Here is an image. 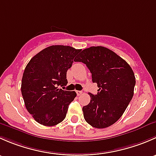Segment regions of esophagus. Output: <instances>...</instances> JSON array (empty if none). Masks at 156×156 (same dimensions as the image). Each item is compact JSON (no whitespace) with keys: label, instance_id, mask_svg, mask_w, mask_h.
I'll return each instance as SVG.
<instances>
[{"label":"esophagus","instance_id":"34e87169","mask_svg":"<svg viewBox=\"0 0 156 156\" xmlns=\"http://www.w3.org/2000/svg\"><path fill=\"white\" fill-rule=\"evenodd\" d=\"M82 91L81 90H76V94H77V95L78 96H80V95H81V94H82Z\"/></svg>","mask_w":156,"mask_h":156}]
</instances>
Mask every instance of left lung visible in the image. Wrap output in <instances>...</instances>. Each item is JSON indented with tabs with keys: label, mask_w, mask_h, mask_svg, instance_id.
I'll list each match as a JSON object with an SVG mask.
<instances>
[{
	"label": "left lung",
	"mask_w": 156,
	"mask_h": 156,
	"mask_svg": "<svg viewBox=\"0 0 156 156\" xmlns=\"http://www.w3.org/2000/svg\"><path fill=\"white\" fill-rule=\"evenodd\" d=\"M75 61L86 64L99 87L97 94H89L90 101L82 108L84 119L96 128L111 126L122 117L133 96L136 80L131 67L101 46L84 49Z\"/></svg>",
	"instance_id": "left-lung-1"
}]
</instances>
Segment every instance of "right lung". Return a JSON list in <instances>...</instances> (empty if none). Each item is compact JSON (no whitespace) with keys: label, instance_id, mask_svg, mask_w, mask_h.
Segmentation results:
<instances>
[{"label":"right lung","instance_id":"right-lung-1","mask_svg":"<svg viewBox=\"0 0 156 156\" xmlns=\"http://www.w3.org/2000/svg\"><path fill=\"white\" fill-rule=\"evenodd\" d=\"M81 50L53 45L33 56L22 78L21 92L26 109L34 120L44 126H54L65 119L75 91L58 86L68 84L66 72Z\"/></svg>","mask_w":156,"mask_h":156}]
</instances>
